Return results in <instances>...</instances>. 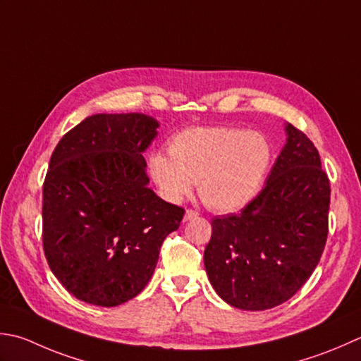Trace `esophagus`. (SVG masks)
<instances>
[{"label": "esophagus", "mask_w": 361, "mask_h": 361, "mask_svg": "<svg viewBox=\"0 0 361 361\" xmlns=\"http://www.w3.org/2000/svg\"><path fill=\"white\" fill-rule=\"evenodd\" d=\"M197 216H199V213H197L195 209L188 208V209H186V214H185V221H190V219H194V217H197Z\"/></svg>", "instance_id": "obj_1"}]
</instances>
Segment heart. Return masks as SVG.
Segmentation results:
<instances>
[{
	"label": "heart",
	"mask_w": 361,
	"mask_h": 361,
	"mask_svg": "<svg viewBox=\"0 0 361 361\" xmlns=\"http://www.w3.org/2000/svg\"><path fill=\"white\" fill-rule=\"evenodd\" d=\"M272 162V147L261 133L233 126H190L157 152L150 172L161 192L172 202L199 195L214 211H235L255 199Z\"/></svg>",
	"instance_id": "heart-1"
}]
</instances>
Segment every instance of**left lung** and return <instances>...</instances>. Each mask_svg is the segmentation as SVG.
Returning a JSON list of instances; mask_svg holds the SVG:
<instances>
[{
  "label": "left lung",
  "mask_w": 361,
  "mask_h": 361,
  "mask_svg": "<svg viewBox=\"0 0 361 361\" xmlns=\"http://www.w3.org/2000/svg\"><path fill=\"white\" fill-rule=\"evenodd\" d=\"M286 134L255 199L241 213L211 221L203 255L216 293L249 312L291 299L316 269L329 235L330 181L319 153L294 125Z\"/></svg>",
  "instance_id": "left-lung-1"
}]
</instances>
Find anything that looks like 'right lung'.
<instances>
[{
  "mask_svg": "<svg viewBox=\"0 0 361 361\" xmlns=\"http://www.w3.org/2000/svg\"><path fill=\"white\" fill-rule=\"evenodd\" d=\"M158 122L144 114H97L62 136L42 202L48 266L76 299L117 307L142 291L185 209L153 192L142 157Z\"/></svg>",
  "mask_w": 361,
  "mask_h": 361,
  "instance_id": "1",
  "label": "right lung"
}]
</instances>
